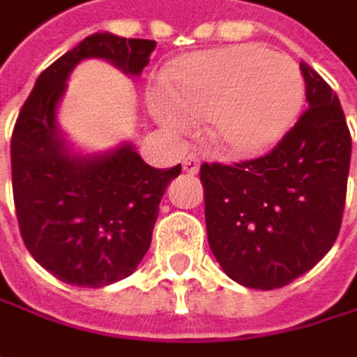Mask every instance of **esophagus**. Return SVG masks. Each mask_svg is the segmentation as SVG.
Wrapping results in <instances>:
<instances>
[{"instance_id":"esophagus-1","label":"esophagus","mask_w":357,"mask_h":357,"mask_svg":"<svg viewBox=\"0 0 357 357\" xmlns=\"http://www.w3.org/2000/svg\"><path fill=\"white\" fill-rule=\"evenodd\" d=\"M181 165H183V172H188V174H198V169H200V159H198L194 153H190V155H185V157L181 159Z\"/></svg>"}]
</instances>
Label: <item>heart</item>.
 Masks as SVG:
<instances>
[{"instance_id":"b5f03b06","label":"heart","mask_w":357,"mask_h":357,"mask_svg":"<svg viewBox=\"0 0 357 357\" xmlns=\"http://www.w3.org/2000/svg\"><path fill=\"white\" fill-rule=\"evenodd\" d=\"M167 89L151 98L157 118L188 128L185 114L211 118L214 143L233 155H255L274 146L296 122L305 102L298 65L261 45L206 50L178 61L167 71Z\"/></svg>"}]
</instances>
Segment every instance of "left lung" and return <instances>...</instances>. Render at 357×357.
<instances>
[{"mask_svg":"<svg viewBox=\"0 0 357 357\" xmlns=\"http://www.w3.org/2000/svg\"><path fill=\"white\" fill-rule=\"evenodd\" d=\"M308 108L266 155L202 163L208 245L225 274L274 290L314 268L341 229L351 135L337 93L301 63Z\"/></svg>","mask_w":357,"mask_h":357,"instance_id":"left-lung-1","label":"left lung"}]
</instances>
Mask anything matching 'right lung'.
Returning <instances> with one entry per match:
<instances>
[{"instance_id": "add662e5", "label": "right lung", "mask_w": 357, "mask_h": 357, "mask_svg": "<svg viewBox=\"0 0 357 357\" xmlns=\"http://www.w3.org/2000/svg\"><path fill=\"white\" fill-rule=\"evenodd\" d=\"M155 40L98 32L36 79L12 132V188L30 255L71 286L102 288L130 275L151 245L159 202L181 165L155 169L132 145L96 157L67 153L54 114L73 67L106 59L139 75Z\"/></svg>"}]
</instances>
